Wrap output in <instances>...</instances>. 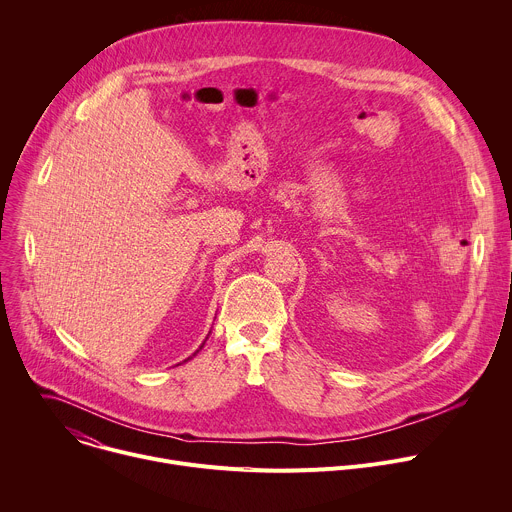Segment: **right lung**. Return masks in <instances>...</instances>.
<instances>
[{"instance_id":"right-lung-1","label":"right lung","mask_w":512,"mask_h":512,"mask_svg":"<svg viewBox=\"0 0 512 512\" xmlns=\"http://www.w3.org/2000/svg\"><path fill=\"white\" fill-rule=\"evenodd\" d=\"M209 333H211V331H209ZM207 337H209V335H207ZM205 342H207V339H205ZM205 342H203V346H205ZM203 346H201L199 350H203ZM199 350H197V352H199ZM197 352H195V354H197ZM195 354H193V356H195ZM189 360H191V358H189ZM185 362H187V360H185Z\"/></svg>"}]
</instances>
